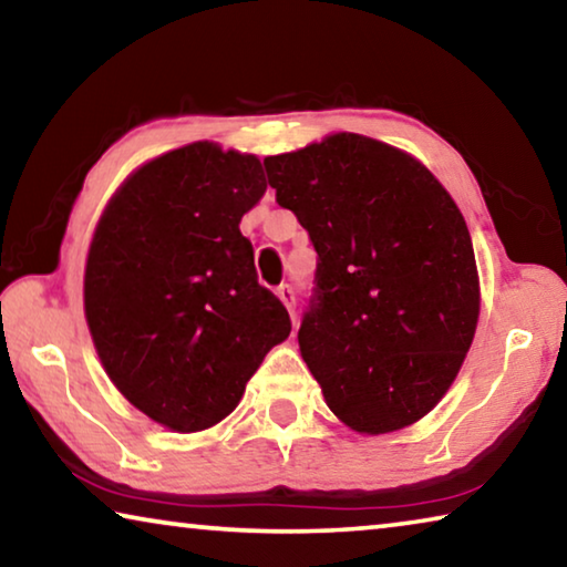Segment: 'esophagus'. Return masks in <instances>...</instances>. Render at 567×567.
I'll return each instance as SVG.
<instances>
[{
	"label": "esophagus",
	"mask_w": 567,
	"mask_h": 567,
	"mask_svg": "<svg viewBox=\"0 0 567 567\" xmlns=\"http://www.w3.org/2000/svg\"><path fill=\"white\" fill-rule=\"evenodd\" d=\"M277 297H280L282 305L287 307V312H290L292 322H295V292H292V287L290 285H280V287H277Z\"/></svg>",
	"instance_id": "esophagus-1"
}]
</instances>
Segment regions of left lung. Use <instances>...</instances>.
<instances>
[{"label":"left lung","instance_id":"left-lung-1","mask_svg":"<svg viewBox=\"0 0 567 567\" xmlns=\"http://www.w3.org/2000/svg\"><path fill=\"white\" fill-rule=\"evenodd\" d=\"M265 169L320 257L297 340L328 408L362 435L425 417L463 368L480 315L455 199L408 152L354 132L265 157Z\"/></svg>","mask_w":567,"mask_h":567}]
</instances>
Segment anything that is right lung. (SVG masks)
<instances>
[{"instance_id": "add662e5", "label": "right lung", "mask_w": 567, "mask_h": 567, "mask_svg": "<svg viewBox=\"0 0 567 567\" xmlns=\"http://www.w3.org/2000/svg\"><path fill=\"white\" fill-rule=\"evenodd\" d=\"M265 189L255 155L192 142L134 169L94 229L84 267L92 342L114 388L175 433L225 420L292 330L239 233Z\"/></svg>"}]
</instances>
